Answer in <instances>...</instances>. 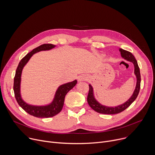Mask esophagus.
I'll return each mask as SVG.
<instances>
[{
    "instance_id": "34e87169",
    "label": "esophagus",
    "mask_w": 155,
    "mask_h": 155,
    "mask_svg": "<svg viewBox=\"0 0 155 155\" xmlns=\"http://www.w3.org/2000/svg\"><path fill=\"white\" fill-rule=\"evenodd\" d=\"M88 80V77L85 75H82V76H80L79 78H78V81H86Z\"/></svg>"
}]
</instances>
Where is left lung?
<instances>
[{"label":"left lung","mask_w":155,"mask_h":155,"mask_svg":"<svg viewBox=\"0 0 155 155\" xmlns=\"http://www.w3.org/2000/svg\"><path fill=\"white\" fill-rule=\"evenodd\" d=\"M119 51L120 53L122 58H124L127 61L131 62L134 64V75L136 77V85L134 91L133 92V95L131 97L124 103L120 105H117L114 107H109L106 106L99 103L97 101L94 96V88L92 86L89 84V92L87 97V102L90 107L94 109L95 111L104 114H118L119 112H123L126 109H127L130 105H131L137 98L138 94L140 92V84H141V75L140 68L138 67L137 62L135 59L133 54L126 50H123L120 48Z\"/></svg>","instance_id":"1"}]
</instances>
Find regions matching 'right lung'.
<instances>
[{"instance_id":"obj_1","label":"right lung","mask_w":155,"mask_h":155,"mask_svg":"<svg viewBox=\"0 0 155 155\" xmlns=\"http://www.w3.org/2000/svg\"><path fill=\"white\" fill-rule=\"evenodd\" d=\"M55 46L56 45L52 44H44L36 48L30 53H28L21 60L15 71L13 87L15 99L18 104L27 113L36 117L48 118L53 117L58 114L63 108L65 95L77 84V80H75L73 82L59 86L55 92L52 102L48 105H33L26 103L22 99L21 94V82L22 71L24 66L28 63L34 54L41 51H49L54 48Z\"/></svg>"}]
</instances>
